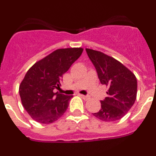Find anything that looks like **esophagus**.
<instances>
[{
	"instance_id": "obj_1",
	"label": "esophagus",
	"mask_w": 156,
	"mask_h": 156,
	"mask_svg": "<svg viewBox=\"0 0 156 156\" xmlns=\"http://www.w3.org/2000/svg\"><path fill=\"white\" fill-rule=\"evenodd\" d=\"M79 96H80L82 98L85 99V100H87V99L89 98V96H87V95H83V94H79Z\"/></svg>"
}]
</instances>
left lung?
<instances>
[{
    "instance_id": "8db88e82",
    "label": "left lung",
    "mask_w": 156,
    "mask_h": 156,
    "mask_svg": "<svg viewBox=\"0 0 156 156\" xmlns=\"http://www.w3.org/2000/svg\"><path fill=\"white\" fill-rule=\"evenodd\" d=\"M101 83L108 87V97L101 101V109L93 115L105 122L119 120L134 104L137 83L134 74L119 61L98 51L86 48Z\"/></svg>"
}]
</instances>
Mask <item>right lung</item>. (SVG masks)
Segmentation results:
<instances>
[{"mask_svg":"<svg viewBox=\"0 0 156 156\" xmlns=\"http://www.w3.org/2000/svg\"><path fill=\"white\" fill-rule=\"evenodd\" d=\"M82 52L80 48L58 49L27 71L19 86V95L32 119L48 124L63 115L73 96L55 93L54 90L60 87L63 74Z\"/></svg>","mask_w":156,"mask_h":156,"instance_id":"obj_1","label":"right lung"}]
</instances>
